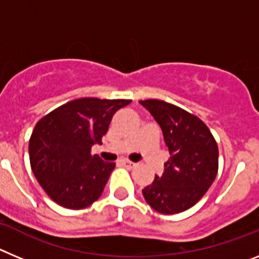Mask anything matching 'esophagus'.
<instances>
[{
  "instance_id": "34e87169",
  "label": "esophagus",
  "mask_w": 259,
  "mask_h": 259,
  "mask_svg": "<svg viewBox=\"0 0 259 259\" xmlns=\"http://www.w3.org/2000/svg\"><path fill=\"white\" fill-rule=\"evenodd\" d=\"M120 163H122L123 166L128 167V168H132V167H135V166H136V163H135V162L128 161V159H122V161H120Z\"/></svg>"
}]
</instances>
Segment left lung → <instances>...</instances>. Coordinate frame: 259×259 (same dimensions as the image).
<instances>
[{
  "label": "left lung",
  "instance_id": "8db88e82",
  "mask_svg": "<svg viewBox=\"0 0 259 259\" xmlns=\"http://www.w3.org/2000/svg\"><path fill=\"white\" fill-rule=\"evenodd\" d=\"M163 134L170 158L161 176L143 189L162 214H178L198 202L218 174V145L206 124L188 111L159 100L140 101Z\"/></svg>",
  "mask_w": 259,
  "mask_h": 259
}]
</instances>
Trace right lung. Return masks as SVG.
Here are the masks:
<instances>
[{
  "label": "right lung",
  "instance_id": "obj_1",
  "mask_svg": "<svg viewBox=\"0 0 259 259\" xmlns=\"http://www.w3.org/2000/svg\"><path fill=\"white\" fill-rule=\"evenodd\" d=\"M130 100L79 98L41 118L29 139L32 171L50 198L67 209H84L104 192L114 162L91 154L111 118Z\"/></svg>",
  "mask_w": 259,
  "mask_h": 259
}]
</instances>
